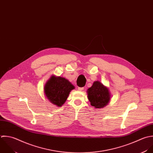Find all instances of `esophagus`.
I'll return each mask as SVG.
<instances>
[{"label": "esophagus", "instance_id": "obj_1", "mask_svg": "<svg viewBox=\"0 0 153 153\" xmlns=\"http://www.w3.org/2000/svg\"><path fill=\"white\" fill-rule=\"evenodd\" d=\"M83 89H84V88H80V87H79V88H78V90H79V91H83Z\"/></svg>", "mask_w": 153, "mask_h": 153}]
</instances>
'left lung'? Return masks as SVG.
Listing matches in <instances>:
<instances>
[{"label": "left lung", "mask_w": 153, "mask_h": 153, "mask_svg": "<svg viewBox=\"0 0 153 153\" xmlns=\"http://www.w3.org/2000/svg\"><path fill=\"white\" fill-rule=\"evenodd\" d=\"M88 95L91 105L97 108H103L110 101V95L108 88L101 82L97 81L88 89Z\"/></svg>", "instance_id": "1"}]
</instances>
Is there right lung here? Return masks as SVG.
<instances>
[{"instance_id":"1","label":"right lung","mask_w":153,"mask_h":153,"mask_svg":"<svg viewBox=\"0 0 153 153\" xmlns=\"http://www.w3.org/2000/svg\"><path fill=\"white\" fill-rule=\"evenodd\" d=\"M73 89L74 86L65 78L52 76L45 85V93L51 103L61 107Z\"/></svg>"}]
</instances>
